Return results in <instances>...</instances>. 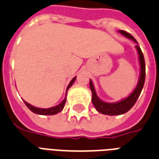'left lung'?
<instances>
[{
	"label": "left lung",
	"mask_w": 159,
	"mask_h": 159,
	"mask_svg": "<svg viewBox=\"0 0 159 159\" xmlns=\"http://www.w3.org/2000/svg\"><path fill=\"white\" fill-rule=\"evenodd\" d=\"M119 32L126 37L133 40V42H136L138 44L136 39L131 34L128 33L127 31H123V30H120ZM136 48L138 53H139V63H140V77H139L137 87L128 98L119 102H105L102 101L97 95L95 88L93 87V82L90 80V88L92 93H93L92 102H93V104L95 107V108L102 114L110 115V116L124 114L133 107V105L135 104L136 101L139 98V95L143 88L144 82H145V61H144V57L142 52L141 48L138 45L136 46Z\"/></svg>",
	"instance_id": "8db88e82"
}]
</instances>
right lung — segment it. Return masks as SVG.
I'll return each mask as SVG.
<instances>
[{"instance_id":"obj_1","label":"right lung","mask_w":159,"mask_h":159,"mask_svg":"<svg viewBox=\"0 0 159 159\" xmlns=\"http://www.w3.org/2000/svg\"><path fill=\"white\" fill-rule=\"evenodd\" d=\"M76 78H77V77H75L70 82L68 87H67V88H66V93H67V91H68L69 88L71 87V85L73 84V82H75ZM66 96H65V98H64L63 101L61 102L60 104H58L57 106L50 107V108H38V107H34L32 106V105H31V104H29L28 102H26V101H24V102H25V104L26 105V107L31 110V112H34V113H36V114H40V115H54L58 113V112H60L63 109L64 105H65L66 101Z\"/></svg>"}]
</instances>
